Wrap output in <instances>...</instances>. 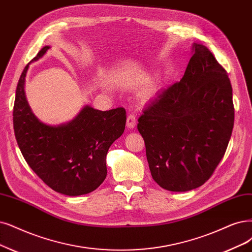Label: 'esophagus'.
Instances as JSON below:
<instances>
[{"mask_svg":"<svg viewBox=\"0 0 252 252\" xmlns=\"http://www.w3.org/2000/svg\"><path fill=\"white\" fill-rule=\"evenodd\" d=\"M136 124H137L136 115L133 113H129L126 118V126L129 128H134L136 126Z\"/></svg>","mask_w":252,"mask_h":252,"instance_id":"esophagus-1","label":"esophagus"}]
</instances>
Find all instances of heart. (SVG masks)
Returning a JSON list of instances; mask_svg holds the SVG:
<instances>
[{"label": "heart", "instance_id": "heart-1", "mask_svg": "<svg viewBox=\"0 0 252 252\" xmlns=\"http://www.w3.org/2000/svg\"><path fill=\"white\" fill-rule=\"evenodd\" d=\"M153 88H148V89H146L144 92H143V95L144 96H150L151 94H152V93H153Z\"/></svg>", "mask_w": 252, "mask_h": 252}]
</instances>
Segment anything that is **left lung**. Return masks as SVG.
<instances>
[{"label": "left lung", "mask_w": 252, "mask_h": 252, "mask_svg": "<svg viewBox=\"0 0 252 252\" xmlns=\"http://www.w3.org/2000/svg\"><path fill=\"white\" fill-rule=\"evenodd\" d=\"M184 77L157 93L138 119L154 181L165 190L200 187L225 154L235 120L227 72L193 43Z\"/></svg>", "instance_id": "8db88e82"}]
</instances>
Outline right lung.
Returning a JSON list of instances; mask_svg holds the SVG:
<instances>
[{"label": "right lung", "mask_w": 252, "mask_h": 252, "mask_svg": "<svg viewBox=\"0 0 252 252\" xmlns=\"http://www.w3.org/2000/svg\"><path fill=\"white\" fill-rule=\"evenodd\" d=\"M49 49L45 45L31 62ZM29 64L18 80L13 107L14 134L26 162L56 192L79 196L94 191L107 176L109 147L125 131L126 110L100 111L85 106L67 124L45 125L34 115L26 98Z\"/></svg>", "instance_id": "obj_1"}]
</instances>
